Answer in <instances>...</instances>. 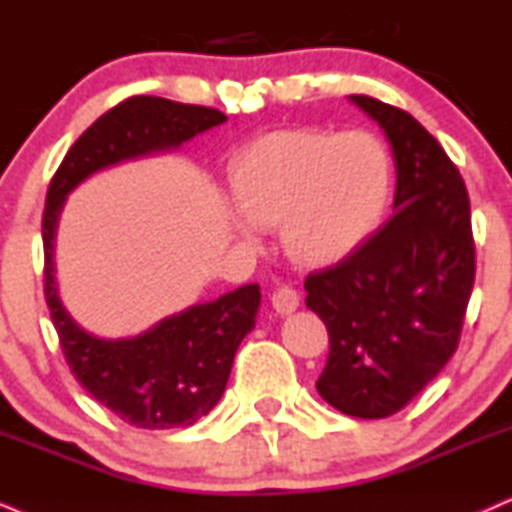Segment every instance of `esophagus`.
Wrapping results in <instances>:
<instances>
[{
	"mask_svg": "<svg viewBox=\"0 0 512 512\" xmlns=\"http://www.w3.org/2000/svg\"><path fill=\"white\" fill-rule=\"evenodd\" d=\"M269 300H272V307L276 312H279V315H291V312L298 310V305H300L298 293H295L291 286L274 288L272 298H269Z\"/></svg>",
	"mask_w": 512,
	"mask_h": 512,
	"instance_id": "34e87169",
	"label": "esophagus"
}]
</instances>
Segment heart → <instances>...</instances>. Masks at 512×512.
Returning a JSON list of instances; mask_svg holds the SVG:
<instances>
[{"label": "heart", "mask_w": 512, "mask_h": 512, "mask_svg": "<svg viewBox=\"0 0 512 512\" xmlns=\"http://www.w3.org/2000/svg\"><path fill=\"white\" fill-rule=\"evenodd\" d=\"M391 155L374 133L319 128L276 131L245 147L231 166L233 229L255 240L279 226L281 248L300 267L346 260L384 214Z\"/></svg>", "instance_id": "b5f03b06"}]
</instances>
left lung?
<instances>
[{"label":"left lung","instance_id":"obj_1","mask_svg":"<svg viewBox=\"0 0 512 512\" xmlns=\"http://www.w3.org/2000/svg\"><path fill=\"white\" fill-rule=\"evenodd\" d=\"M391 143L393 217L334 267L305 279V305L329 331L317 391L350 417L403 410L446 367L474 283L470 197L460 171L420 121L350 95Z\"/></svg>","mask_w":512,"mask_h":512}]
</instances>
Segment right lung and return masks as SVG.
Returning <instances> with one entry per match:
<instances>
[{
	"mask_svg": "<svg viewBox=\"0 0 512 512\" xmlns=\"http://www.w3.org/2000/svg\"><path fill=\"white\" fill-rule=\"evenodd\" d=\"M224 121L219 109L150 95L128 97L71 145L47 190L42 214L45 298L61 350L80 386L140 429L190 427L219 403L240 341L255 326L260 286L248 283L212 303L190 305L138 336L100 338L61 305L54 276L61 209L66 195L95 171L176 150Z\"/></svg>",
	"mask_w": 512,
	"mask_h": 512,
	"instance_id": "1",
	"label": "right lung"
}]
</instances>
